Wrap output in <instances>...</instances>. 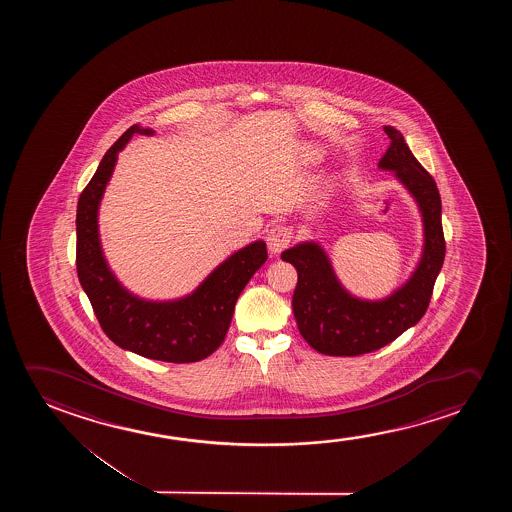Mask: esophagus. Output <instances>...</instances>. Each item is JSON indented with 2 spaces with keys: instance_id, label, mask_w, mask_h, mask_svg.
<instances>
[{
  "instance_id": "esophagus-1",
  "label": "esophagus",
  "mask_w": 512,
  "mask_h": 512,
  "mask_svg": "<svg viewBox=\"0 0 512 512\" xmlns=\"http://www.w3.org/2000/svg\"><path fill=\"white\" fill-rule=\"evenodd\" d=\"M294 238V232H292V227H288L285 224L273 225L269 231H267V248H269V252L280 253L290 245V241Z\"/></svg>"
}]
</instances>
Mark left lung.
<instances>
[{"label": "left lung", "instance_id": "obj_1", "mask_svg": "<svg viewBox=\"0 0 512 512\" xmlns=\"http://www.w3.org/2000/svg\"><path fill=\"white\" fill-rule=\"evenodd\" d=\"M390 147L379 168L395 171L420 204L425 248L411 280L383 301H360L337 281L327 255L316 243H301L281 253L297 269L292 308L301 336L323 355L357 357L379 350L420 322L441 271L446 241L441 196L435 180L407 147L404 136L385 126Z\"/></svg>", "mask_w": 512, "mask_h": 512}]
</instances>
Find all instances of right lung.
<instances>
[{"mask_svg": "<svg viewBox=\"0 0 512 512\" xmlns=\"http://www.w3.org/2000/svg\"><path fill=\"white\" fill-rule=\"evenodd\" d=\"M136 133L150 136L152 129L129 127L108 148L78 199V280L101 329L117 346L162 362H199L224 343L239 294L267 260L266 243L255 241L231 255L194 294L180 301H141L120 287L99 245L98 208L117 154Z\"/></svg>", "mask_w": 512, "mask_h": 512, "instance_id": "obj_1", "label": "right lung"}]
</instances>
